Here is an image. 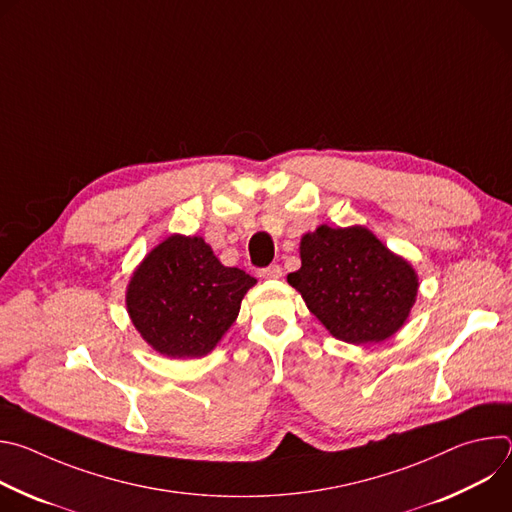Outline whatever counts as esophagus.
I'll return each instance as SVG.
<instances>
[{"label": "esophagus", "instance_id": "34e87169", "mask_svg": "<svg viewBox=\"0 0 512 512\" xmlns=\"http://www.w3.org/2000/svg\"><path fill=\"white\" fill-rule=\"evenodd\" d=\"M281 267L277 265V263H273V265H269V267H263L261 271H259V277H263V279H279L281 277Z\"/></svg>", "mask_w": 512, "mask_h": 512}]
</instances>
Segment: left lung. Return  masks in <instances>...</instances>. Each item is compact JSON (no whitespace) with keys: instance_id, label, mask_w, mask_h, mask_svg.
<instances>
[{"instance_id":"8db88e82","label":"left lung","mask_w":512,"mask_h":512,"mask_svg":"<svg viewBox=\"0 0 512 512\" xmlns=\"http://www.w3.org/2000/svg\"><path fill=\"white\" fill-rule=\"evenodd\" d=\"M302 267L287 275L326 330L350 344L391 338L409 318L417 273L369 229L318 227L300 243Z\"/></svg>"}]
</instances>
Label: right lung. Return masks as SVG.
Instances as JSON below:
<instances>
[{"mask_svg": "<svg viewBox=\"0 0 512 512\" xmlns=\"http://www.w3.org/2000/svg\"><path fill=\"white\" fill-rule=\"evenodd\" d=\"M257 283L225 267L202 237L172 235L154 247L127 285V312L156 352L170 358L208 354L239 316Z\"/></svg>", "mask_w": 512, "mask_h": 512, "instance_id": "obj_1", "label": "right lung"}]
</instances>
